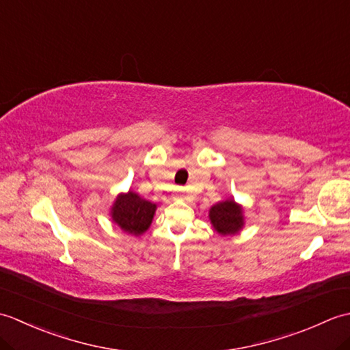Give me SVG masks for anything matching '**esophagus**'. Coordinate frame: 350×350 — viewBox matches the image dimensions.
Wrapping results in <instances>:
<instances>
[{"mask_svg": "<svg viewBox=\"0 0 350 350\" xmlns=\"http://www.w3.org/2000/svg\"><path fill=\"white\" fill-rule=\"evenodd\" d=\"M174 197L176 198H183V189L182 188H177L174 192Z\"/></svg>", "mask_w": 350, "mask_h": 350, "instance_id": "obj_1", "label": "esophagus"}]
</instances>
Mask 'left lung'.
<instances>
[{
    "label": "left lung",
    "mask_w": 350,
    "mask_h": 350,
    "mask_svg": "<svg viewBox=\"0 0 350 350\" xmlns=\"http://www.w3.org/2000/svg\"><path fill=\"white\" fill-rule=\"evenodd\" d=\"M209 219L221 236L236 234L243 227V209L234 200L228 198L211 207Z\"/></svg>",
    "instance_id": "left-lung-1"
}]
</instances>
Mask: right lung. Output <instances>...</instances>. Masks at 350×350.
<instances>
[{"label": "right lung", "mask_w": 350, "mask_h": 350, "mask_svg": "<svg viewBox=\"0 0 350 350\" xmlns=\"http://www.w3.org/2000/svg\"><path fill=\"white\" fill-rule=\"evenodd\" d=\"M156 204L141 198L133 191L118 194L111 207V218L123 232L133 236H141L150 227Z\"/></svg>", "instance_id": "right-lung-1"}]
</instances>
